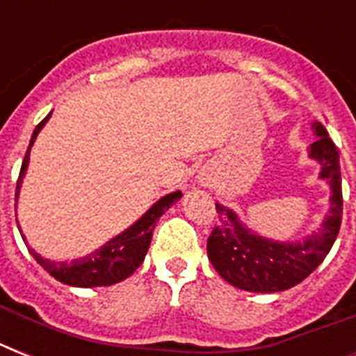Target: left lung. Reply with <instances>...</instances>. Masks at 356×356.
I'll return each instance as SVG.
<instances>
[{
  "label": "left lung",
  "instance_id": "left-lung-1",
  "mask_svg": "<svg viewBox=\"0 0 356 356\" xmlns=\"http://www.w3.org/2000/svg\"><path fill=\"white\" fill-rule=\"evenodd\" d=\"M316 140L309 156L320 162V177L331 186V209L318 233L303 242H275L259 236L243 225L231 209L216 203L220 223L207 240V253L214 270L233 286L248 292H282L305 281L323 262L342 223V175L340 156L327 129L312 123Z\"/></svg>",
  "mask_w": 356,
  "mask_h": 356
}]
</instances>
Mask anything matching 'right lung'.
Returning <instances> with one entry per match:
<instances>
[{"mask_svg": "<svg viewBox=\"0 0 356 356\" xmlns=\"http://www.w3.org/2000/svg\"><path fill=\"white\" fill-rule=\"evenodd\" d=\"M49 116H51V114H47L46 118L36 125L35 133L31 136L29 147H27V153H25L24 156V162H22L18 183H16V201H18L22 179H24L25 175L27 164H29V151L31 147H33V144H35V140L36 136H38V133H40V129L46 125ZM181 195L183 194L177 190V192H172V194L161 197V200L156 201L155 205L151 207L149 211L145 212L138 222L133 223L127 231H123L122 234L114 236L113 240H108L105 245L96 249L94 253L72 260V262H66V260H63V262H55V260L44 259V257H40V254L36 253L35 249H31L29 245H27V248H29V253L35 257L36 262H38L49 275L55 277L57 281L64 282V284L81 288L111 286V284H116V282L127 279V277L144 262L145 253H147V249H149L151 236H153V229H155L159 218H161L175 201L181 200ZM22 238H24V242L27 243L24 234H22Z\"/></svg>", "mask_w": 356, "mask_h": 356, "instance_id": "add662e5", "label": "right lung"}]
</instances>
